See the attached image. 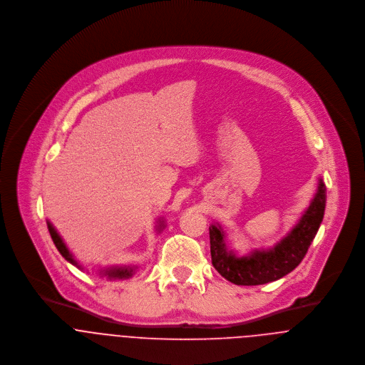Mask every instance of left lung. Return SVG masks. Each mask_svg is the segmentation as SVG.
Wrapping results in <instances>:
<instances>
[{"label":"left lung","mask_w":365,"mask_h":365,"mask_svg":"<svg viewBox=\"0 0 365 365\" xmlns=\"http://www.w3.org/2000/svg\"><path fill=\"white\" fill-rule=\"evenodd\" d=\"M326 207V185L319 177L309 205L291 230L268 249H252L240 256L227 242L226 230L217 223L209 226L210 256L216 271L236 285H261L291 272L305 257L320 227Z\"/></svg>","instance_id":"8db88e82"}]
</instances>
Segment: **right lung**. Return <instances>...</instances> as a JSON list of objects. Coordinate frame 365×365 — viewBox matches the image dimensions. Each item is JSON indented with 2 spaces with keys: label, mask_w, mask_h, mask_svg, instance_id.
Here are the masks:
<instances>
[{
  "label": "right lung",
  "mask_w": 365,
  "mask_h": 365,
  "mask_svg": "<svg viewBox=\"0 0 365 365\" xmlns=\"http://www.w3.org/2000/svg\"><path fill=\"white\" fill-rule=\"evenodd\" d=\"M46 222H48V229H49V233H51V236H52L53 243H54L56 249L58 250V253H60L66 260L68 261L70 264L76 265V267L80 268L81 271H87V272H88V269H87L83 264H80L78 261L76 260V257L73 256V253L68 250L67 245L64 243L63 237L60 236V233L57 232V229L53 226L52 222H51L49 219H48ZM164 227H165L164 219H163V217H158L156 226L157 233H160ZM93 269H94V268H93ZM136 271H138V267H136V265H109V267H103V268L96 269V272H97L100 277H106L108 279H128V278L133 277V275L136 274Z\"/></svg>",
  "instance_id": "obj_1"
}]
</instances>
